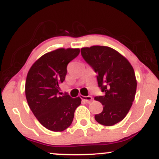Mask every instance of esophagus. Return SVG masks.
Masks as SVG:
<instances>
[{
    "mask_svg": "<svg viewBox=\"0 0 159 159\" xmlns=\"http://www.w3.org/2000/svg\"><path fill=\"white\" fill-rule=\"evenodd\" d=\"M81 98L82 100H84V101H85L86 102L90 104L91 102H92L93 100V98L92 96H81Z\"/></svg>",
    "mask_w": 159,
    "mask_h": 159,
    "instance_id": "obj_1",
    "label": "esophagus"
}]
</instances>
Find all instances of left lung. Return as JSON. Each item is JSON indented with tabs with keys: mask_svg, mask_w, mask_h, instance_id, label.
Instances as JSON below:
<instances>
[{
	"mask_svg": "<svg viewBox=\"0 0 159 159\" xmlns=\"http://www.w3.org/2000/svg\"><path fill=\"white\" fill-rule=\"evenodd\" d=\"M81 53L97 74L98 86L104 93L94 98L103 105L102 112L95 115V120L103 125H114L125 118L134 102L137 89L134 69L126 58L110 47H86Z\"/></svg>",
	"mask_w": 159,
	"mask_h": 159,
	"instance_id": "left-lung-1",
	"label": "left lung"
}]
</instances>
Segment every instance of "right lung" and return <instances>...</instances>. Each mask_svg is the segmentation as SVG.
<instances>
[{"instance_id": "add662e5", "label": "right lung", "mask_w": 159, "mask_h": 159, "mask_svg": "<svg viewBox=\"0 0 159 159\" xmlns=\"http://www.w3.org/2000/svg\"><path fill=\"white\" fill-rule=\"evenodd\" d=\"M80 53L79 48H58L46 53L30 67L25 84V96L33 114L43 126L63 132L72 123L80 97L59 96L67 65Z\"/></svg>"}]
</instances>
